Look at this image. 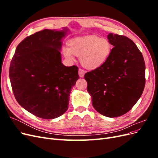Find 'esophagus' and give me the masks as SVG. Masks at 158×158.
Here are the masks:
<instances>
[{"mask_svg":"<svg viewBox=\"0 0 158 158\" xmlns=\"http://www.w3.org/2000/svg\"><path fill=\"white\" fill-rule=\"evenodd\" d=\"M84 74H85V70L82 69H80L78 70V74L80 76V77H81V78L84 77Z\"/></svg>","mask_w":158,"mask_h":158,"instance_id":"esophagus-1","label":"esophagus"}]
</instances>
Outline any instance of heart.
<instances>
[{
	"mask_svg": "<svg viewBox=\"0 0 158 158\" xmlns=\"http://www.w3.org/2000/svg\"><path fill=\"white\" fill-rule=\"evenodd\" d=\"M69 47H64L66 58L74 60V55L80 56V63L88 69H95L102 66L111 52V45L106 38L97 35H85L73 38L69 43Z\"/></svg>",
	"mask_w": 158,
	"mask_h": 158,
	"instance_id": "b5f03b06",
	"label": "heart"
}]
</instances>
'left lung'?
Segmentation results:
<instances>
[{
	"label": "left lung",
	"mask_w": 158,
	"mask_h": 158,
	"mask_svg": "<svg viewBox=\"0 0 158 158\" xmlns=\"http://www.w3.org/2000/svg\"><path fill=\"white\" fill-rule=\"evenodd\" d=\"M107 38L113 48L107 60L84 78L94 109L113 118L130 111L141 97L146 67L142 52L128 37L110 33Z\"/></svg>",
	"instance_id": "8db88e82"
}]
</instances>
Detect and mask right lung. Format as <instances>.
Instances as JSON below:
<instances>
[{"instance_id":"right-lung-1","label":"right lung","mask_w":158,"mask_h":158,"mask_svg":"<svg viewBox=\"0 0 158 158\" xmlns=\"http://www.w3.org/2000/svg\"><path fill=\"white\" fill-rule=\"evenodd\" d=\"M67 31L44 30L26 37L10 63L9 77L16 101L44 119L67 111L71 89L79 78L78 66L61 63V40Z\"/></svg>"}]
</instances>
